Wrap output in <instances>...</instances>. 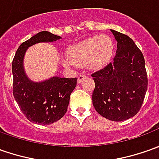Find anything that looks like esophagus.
<instances>
[{
    "instance_id": "1",
    "label": "esophagus",
    "mask_w": 159,
    "mask_h": 159,
    "mask_svg": "<svg viewBox=\"0 0 159 159\" xmlns=\"http://www.w3.org/2000/svg\"><path fill=\"white\" fill-rule=\"evenodd\" d=\"M85 77H86V75H84V74L79 75H78V77H77V83H78V84H80V83H81L83 80L84 79Z\"/></svg>"
}]
</instances>
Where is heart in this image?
Segmentation results:
<instances>
[{
  "label": "heart",
  "instance_id": "b5f03b06",
  "mask_svg": "<svg viewBox=\"0 0 159 159\" xmlns=\"http://www.w3.org/2000/svg\"><path fill=\"white\" fill-rule=\"evenodd\" d=\"M113 43L107 35L86 38L71 45L67 50L69 61L63 60L65 65H84L89 70H98L105 67L112 57Z\"/></svg>",
  "mask_w": 159,
  "mask_h": 159
}]
</instances>
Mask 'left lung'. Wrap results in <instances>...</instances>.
<instances>
[{
	"label": "left lung",
	"mask_w": 159,
	"mask_h": 159,
	"mask_svg": "<svg viewBox=\"0 0 159 159\" xmlns=\"http://www.w3.org/2000/svg\"><path fill=\"white\" fill-rule=\"evenodd\" d=\"M117 41L113 62L91 75L92 104L101 116L122 121L139 112L147 90L144 58L129 36L111 30Z\"/></svg>",
	"instance_id": "left-lung-1"
}]
</instances>
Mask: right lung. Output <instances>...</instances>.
Masks as SVG:
<instances>
[{
  "label": "right lung",
  "instance_id": "obj_1",
  "mask_svg": "<svg viewBox=\"0 0 159 159\" xmlns=\"http://www.w3.org/2000/svg\"><path fill=\"white\" fill-rule=\"evenodd\" d=\"M61 39L47 30L40 31L20 45L12 61L13 95L25 117L34 123L49 125L64 116L77 78L52 76L34 82L25 73V53L29 47L38 43H51Z\"/></svg>",
  "mask_w": 159,
  "mask_h": 159
}]
</instances>
